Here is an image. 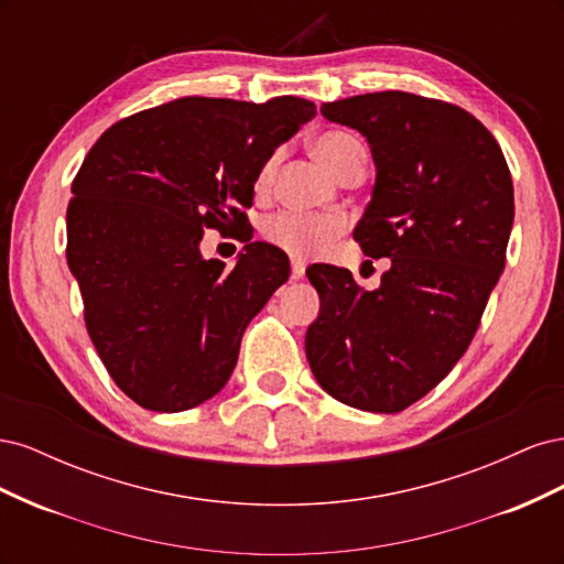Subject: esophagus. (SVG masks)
<instances>
[{
    "mask_svg": "<svg viewBox=\"0 0 564 564\" xmlns=\"http://www.w3.org/2000/svg\"><path fill=\"white\" fill-rule=\"evenodd\" d=\"M305 275V265L301 259H292V278L301 280Z\"/></svg>",
    "mask_w": 564,
    "mask_h": 564,
    "instance_id": "34e87169",
    "label": "esophagus"
}]
</instances>
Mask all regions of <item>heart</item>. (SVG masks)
<instances>
[{"label": "heart", "mask_w": 564, "mask_h": 564, "mask_svg": "<svg viewBox=\"0 0 564 564\" xmlns=\"http://www.w3.org/2000/svg\"><path fill=\"white\" fill-rule=\"evenodd\" d=\"M313 150L338 178L348 176L352 169H365V162H367V150L362 141L350 131H340V129L324 131L313 141ZM278 164H280V152L275 150L261 164L259 176H256V187H259V191H263V187L272 183V176L278 172ZM346 228H348V220L340 214L280 212L263 220L265 240L278 245L280 249L289 251L292 256H299V259L324 251L338 235L346 232Z\"/></svg>", "instance_id": "heart-1"}]
</instances>
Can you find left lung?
<instances>
[{
  "instance_id": "left-lung-1",
  "label": "left lung",
  "mask_w": 564,
  "mask_h": 564,
  "mask_svg": "<svg viewBox=\"0 0 564 564\" xmlns=\"http://www.w3.org/2000/svg\"><path fill=\"white\" fill-rule=\"evenodd\" d=\"M319 112L369 141L377 185L352 240L390 268L373 292L346 268L305 270L319 294L305 355L338 402L398 414L447 377L480 327L506 265L513 181L489 129L445 100L379 91Z\"/></svg>"
}]
</instances>
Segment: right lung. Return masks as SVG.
<instances>
[{
    "mask_svg": "<svg viewBox=\"0 0 564 564\" xmlns=\"http://www.w3.org/2000/svg\"><path fill=\"white\" fill-rule=\"evenodd\" d=\"M313 117L296 96H187L119 119L84 158L67 265L100 362L135 404L185 412L230 379L247 324L289 280L286 253L251 242L253 183ZM209 227L246 242L232 271L200 259Z\"/></svg>",
    "mask_w": 564,
    "mask_h": 564,
    "instance_id": "1",
    "label": "right lung"
}]
</instances>
